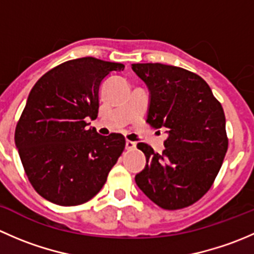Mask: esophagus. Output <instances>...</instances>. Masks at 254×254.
<instances>
[{
	"label": "esophagus",
	"mask_w": 254,
	"mask_h": 254,
	"mask_svg": "<svg viewBox=\"0 0 254 254\" xmlns=\"http://www.w3.org/2000/svg\"><path fill=\"white\" fill-rule=\"evenodd\" d=\"M135 147H136V142L127 140V142H125V148H127V150H134Z\"/></svg>",
	"instance_id": "34e87169"
}]
</instances>
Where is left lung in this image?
Returning a JSON list of instances; mask_svg holds the SVG:
<instances>
[{"label":"left lung","mask_w":254,"mask_h":254,"mask_svg":"<svg viewBox=\"0 0 254 254\" xmlns=\"http://www.w3.org/2000/svg\"><path fill=\"white\" fill-rule=\"evenodd\" d=\"M131 68L150 91L146 123L168 134L162 153L137 143L146 166L135 182L162 209H183L211 188L221 168L229 146L224 109L196 73L163 64Z\"/></svg>","instance_id":"8db88e82"}]
</instances>
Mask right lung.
<instances>
[{
    "instance_id": "add662e5",
    "label": "right lung",
    "mask_w": 254,
    "mask_h": 254,
    "mask_svg": "<svg viewBox=\"0 0 254 254\" xmlns=\"http://www.w3.org/2000/svg\"><path fill=\"white\" fill-rule=\"evenodd\" d=\"M124 65L81 58L38 79L17 123L14 141L25 175L47 200L75 206L93 198L125 147L122 134L102 136L87 120L98 115L102 81Z\"/></svg>"
}]
</instances>
